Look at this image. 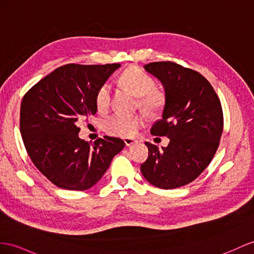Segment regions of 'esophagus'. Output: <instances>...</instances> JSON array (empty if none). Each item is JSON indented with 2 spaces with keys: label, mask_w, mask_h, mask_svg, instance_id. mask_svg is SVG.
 I'll list each match as a JSON object with an SVG mask.
<instances>
[{
  "label": "esophagus",
  "mask_w": 254,
  "mask_h": 254,
  "mask_svg": "<svg viewBox=\"0 0 254 254\" xmlns=\"http://www.w3.org/2000/svg\"><path fill=\"white\" fill-rule=\"evenodd\" d=\"M123 140H125V144H126V146H127V147L133 145V144H135V142H136V140L133 139V138H123Z\"/></svg>",
  "instance_id": "esophagus-1"
}]
</instances>
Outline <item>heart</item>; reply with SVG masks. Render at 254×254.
Masks as SVG:
<instances>
[{
    "label": "heart",
    "instance_id": "heart-1",
    "mask_svg": "<svg viewBox=\"0 0 254 254\" xmlns=\"http://www.w3.org/2000/svg\"><path fill=\"white\" fill-rule=\"evenodd\" d=\"M120 80L131 91L139 96L140 106L149 113H157L163 106V95L155 90L157 82L154 78L138 67H129L120 76ZM113 88L109 82H104L95 96L96 106L105 112L112 101ZM145 118L141 115H127L115 113L104 120V129L112 136L129 138L144 127Z\"/></svg>",
    "mask_w": 254,
    "mask_h": 254
}]
</instances>
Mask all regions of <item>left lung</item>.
<instances>
[{"instance_id": "8db88e82", "label": "left lung", "mask_w": 254, "mask_h": 254, "mask_svg": "<svg viewBox=\"0 0 254 254\" xmlns=\"http://www.w3.org/2000/svg\"><path fill=\"white\" fill-rule=\"evenodd\" d=\"M145 69L164 87L161 119L152 135L167 136L162 150L146 142L149 157L140 166L151 185L170 190L196 179L217 152L223 131V112L210 82L198 71L171 61L151 62Z\"/></svg>"}]
</instances>
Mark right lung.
Masks as SVG:
<instances>
[{
	"mask_svg": "<svg viewBox=\"0 0 254 254\" xmlns=\"http://www.w3.org/2000/svg\"><path fill=\"white\" fill-rule=\"evenodd\" d=\"M119 63L56 68L24 94L20 133L31 161L50 183L83 191L99 181L126 144L104 136L93 145L78 137V125L95 115L96 92Z\"/></svg>",
	"mask_w": 254,
	"mask_h": 254,
	"instance_id": "right-lung-1",
	"label": "right lung"
}]
</instances>
